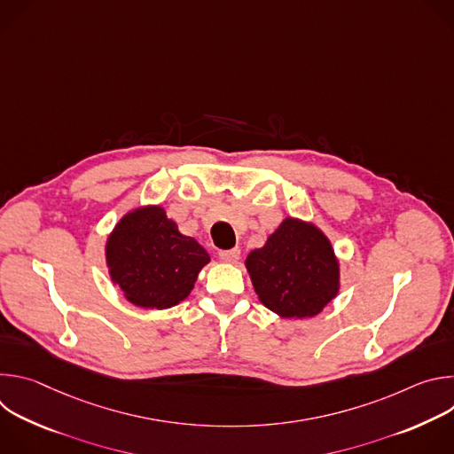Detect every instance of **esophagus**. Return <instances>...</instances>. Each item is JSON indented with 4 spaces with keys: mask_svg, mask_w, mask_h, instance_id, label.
Segmentation results:
<instances>
[{
    "mask_svg": "<svg viewBox=\"0 0 454 454\" xmlns=\"http://www.w3.org/2000/svg\"><path fill=\"white\" fill-rule=\"evenodd\" d=\"M239 256H240V249H239V247L221 249V251H219V258H221L223 262H230V264H233V262H237V261H239Z\"/></svg>",
    "mask_w": 454,
    "mask_h": 454,
    "instance_id": "obj_1",
    "label": "esophagus"
}]
</instances>
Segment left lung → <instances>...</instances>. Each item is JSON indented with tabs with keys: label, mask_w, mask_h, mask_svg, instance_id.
Instances as JSON below:
<instances>
[{
	"label": "left lung",
	"mask_w": 454,
	"mask_h": 454,
	"mask_svg": "<svg viewBox=\"0 0 454 454\" xmlns=\"http://www.w3.org/2000/svg\"><path fill=\"white\" fill-rule=\"evenodd\" d=\"M254 293L282 317H310L340 289V266L316 226L286 219L262 249L246 258Z\"/></svg>",
	"instance_id": "8db88e82"
}]
</instances>
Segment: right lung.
<instances>
[{"instance_id": "add662e5", "label": "right lung", "mask_w": 454, "mask_h": 454, "mask_svg": "<svg viewBox=\"0 0 454 454\" xmlns=\"http://www.w3.org/2000/svg\"><path fill=\"white\" fill-rule=\"evenodd\" d=\"M107 266L125 298L145 309H167L184 300L210 256L198 240L177 231L160 207L127 214L106 247Z\"/></svg>"}]
</instances>
